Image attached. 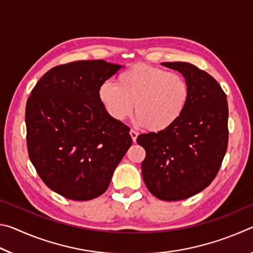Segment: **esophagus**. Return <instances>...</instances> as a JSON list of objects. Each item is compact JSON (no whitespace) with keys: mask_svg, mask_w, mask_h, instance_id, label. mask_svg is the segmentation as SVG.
I'll list each match as a JSON object with an SVG mask.
<instances>
[{"mask_svg":"<svg viewBox=\"0 0 253 253\" xmlns=\"http://www.w3.org/2000/svg\"><path fill=\"white\" fill-rule=\"evenodd\" d=\"M129 134H130V136H131L132 142L136 143V140H137V136H138V132H137V131H136V130H134V129H130Z\"/></svg>","mask_w":253,"mask_h":253,"instance_id":"esophagus-1","label":"esophagus"}]
</instances>
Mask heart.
<instances>
[{"label":"heart","mask_w":253,"mask_h":253,"mask_svg":"<svg viewBox=\"0 0 253 253\" xmlns=\"http://www.w3.org/2000/svg\"><path fill=\"white\" fill-rule=\"evenodd\" d=\"M98 96L110 117L123 122L134 111L137 125L163 131L175 125L190 100V85L177 72L137 63L122 71L116 84L105 81Z\"/></svg>","instance_id":"b5f03b06"}]
</instances>
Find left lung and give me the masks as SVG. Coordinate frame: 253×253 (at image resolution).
I'll return each mask as SVG.
<instances>
[{
  "label": "left lung",
  "mask_w": 253,
  "mask_h": 253,
  "mask_svg": "<svg viewBox=\"0 0 253 253\" xmlns=\"http://www.w3.org/2000/svg\"><path fill=\"white\" fill-rule=\"evenodd\" d=\"M181 72L190 85V100L181 119L169 129L142 134V163L148 191L163 201H179L212 183L228 148V101L217 81L187 62H163Z\"/></svg>",
  "instance_id": "obj_1"
}]
</instances>
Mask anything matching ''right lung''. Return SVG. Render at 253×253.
<instances>
[{
    "instance_id": "1",
    "label": "right lung",
    "mask_w": 253,
    "mask_h": 253,
    "mask_svg": "<svg viewBox=\"0 0 253 253\" xmlns=\"http://www.w3.org/2000/svg\"><path fill=\"white\" fill-rule=\"evenodd\" d=\"M122 66L83 60L50 69L25 108L29 157L45 185L63 198L105 193L131 146L130 128L110 117L98 96Z\"/></svg>"
}]
</instances>
